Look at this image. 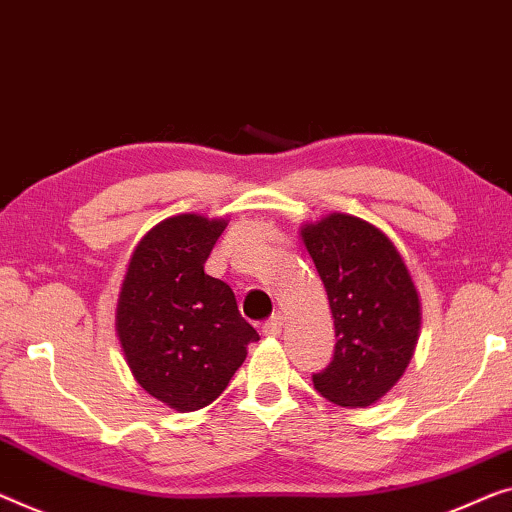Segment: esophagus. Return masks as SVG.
I'll use <instances>...</instances> for the list:
<instances>
[{"label": "esophagus", "mask_w": 512, "mask_h": 512, "mask_svg": "<svg viewBox=\"0 0 512 512\" xmlns=\"http://www.w3.org/2000/svg\"><path fill=\"white\" fill-rule=\"evenodd\" d=\"M262 333L269 335V338H278V335L282 333V315L280 312H276L271 319H266L264 326H262Z\"/></svg>", "instance_id": "1"}]
</instances>
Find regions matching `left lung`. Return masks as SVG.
Listing matches in <instances>:
<instances>
[{"instance_id":"1","label":"left lung","mask_w":512,"mask_h":512,"mask_svg":"<svg viewBox=\"0 0 512 512\" xmlns=\"http://www.w3.org/2000/svg\"><path fill=\"white\" fill-rule=\"evenodd\" d=\"M326 287L335 326L329 368L312 375L326 400L370 407L391 391L414 356L421 299L395 243L368 220L329 213L301 227Z\"/></svg>"}]
</instances>
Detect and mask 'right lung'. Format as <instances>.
Masks as SVG:
<instances>
[{
	"instance_id": "1",
	"label": "right lung",
	"mask_w": 512,
	"mask_h": 512,
	"mask_svg": "<svg viewBox=\"0 0 512 512\" xmlns=\"http://www.w3.org/2000/svg\"><path fill=\"white\" fill-rule=\"evenodd\" d=\"M225 218L179 213L137 243L117 301V338L133 377L174 411H197L225 391L257 331L230 285L204 273Z\"/></svg>"
}]
</instances>
